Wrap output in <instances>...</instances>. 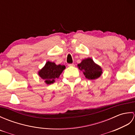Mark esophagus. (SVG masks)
<instances>
[{"instance_id":"34e87169","label":"esophagus","mask_w":135,"mask_h":135,"mask_svg":"<svg viewBox=\"0 0 135 135\" xmlns=\"http://www.w3.org/2000/svg\"><path fill=\"white\" fill-rule=\"evenodd\" d=\"M68 66H69V67H74V66H75L74 64H68Z\"/></svg>"}]
</instances>
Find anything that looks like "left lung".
I'll use <instances>...</instances> for the list:
<instances>
[{"mask_svg":"<svg viewBox=\"0 0 135 135\" xmlns=\"http://www.w3.org/2000/svg\"><path fill=\"white\" fill-rule=\"evenodd\" d=\"M78 67L80 70L83 71L84 75L88 79H97L102 74V68L91 58L83 60L80 64H78Z\"/></svg>","mask_w":135,"mask_h":135,"instance_id":"1","label":"left lung"}]
</instances>
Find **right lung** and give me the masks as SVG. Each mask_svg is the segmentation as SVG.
<instances>
[{
	"instance_id": "right-lung-1",
	"label": "right lung",
	"mask_w": 135,
	"mask_h": 135,
	"mask_svg": "<svg viewBox=\"0 0 135 135\" xmlns=\"http://www.w3.org/2000/svg\"><path fill=\"white\" fill-rule=\"evenodd\" d=\"M65 68V65H56L53 62L47 61L44 67L39 71L38 74L42 79L45 80L46 84L49 85L55 82V79L59 78Z\"/></svg>"
}]
</instances>
